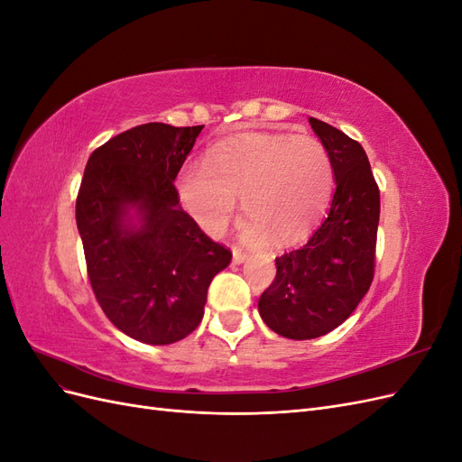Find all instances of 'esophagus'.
<instances>
[{"label":"esophagus","mask_w":462,"mask_h":462,"mask_svg":"<svg viewBox=\"0 0 462 462\" xmlns=\"http://www.w3.org/2000/svg\"><path fill=\"white\" fill-rule=\"evenodd\" d=\"M246 258H248V254L245 253V250H241V248L233 250V263H243Z\"/></svg>","instance_id":"34e87169"}]
</instances>
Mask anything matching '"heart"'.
I'll return each mask as SVG.
<instances>
[{
	"label": "heart",
	"instance_id": "heart-1",
	"mask_svg": "<svg viewBox=\"0 0 462 462\" xmlns=\"http://www.w3.org/2000/svg\"><path fill=\"white\" fill-rule=\"evenodd\" d=\"M335 187L328 148L309 134L246 133L214 144L175 177L185 212L209 235L229 227L241 194L243 239L292 243L324 216Z\"/></svg>",
	"mask_w": 462,
	"mask_h": 462
}]
</instances>
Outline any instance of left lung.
I'll use <instances>...</instances> for the list:
<instances>
[{"instance_id": "left-lung-1", "label": "left lung", "mask_w": 462, "mask_h": 462, "mask_svg": "<svg viewBox=\"0 0 462 462\" xmlns=\"http://www.w3.org/2000/svg\"><path fill=\"white\" fill-rule=\"evenodd\" d=\"M309 121L329 152L337 187L328 217L306 245L275 258V279L258 300L265 326L295 341L341 326L366 295L380 221V189L365 148L324 121Z\"/></svg>"}]
</instances>
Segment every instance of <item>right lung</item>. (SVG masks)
I'll return each mask as SVG.
<instances>
[{"label":"right lung","mask_w":462,"mask_h":462,"mask_svg":"<svg viewBox=\"0 0 462 462\" xmlns=\"http://www.w3.org/2000/svg\"><path fill=\"white\" fill-rule=\"evenodd\" d=\"M204 125L146 123L96 148L77 227L97 304L119 331L171 345L199 328L208 287L231 262L179 204L173 180Z\"/></svg>","instance_id":"1"}]
</instances>
